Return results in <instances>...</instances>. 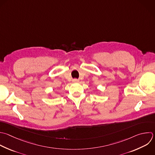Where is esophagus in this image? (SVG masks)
I'll list each match as a JSON object with an SVG mask.
<instances>
[{
    "label": "esophagus",
    "mask_w": 155,
    "mask_h": 155,
    "mask_svg": "<svg viewBox=\"0 0 155 155\" xmlns=\"http://www.w3.org/2000/svg\"><path fill=\"white\" fill-rule=\"evenodd\" d=\"M73 81L74 82H78L79 81V80L78 79H73Z\"/></svg>",
    "instance_id": "esophagus-1"
}]
</instances>
